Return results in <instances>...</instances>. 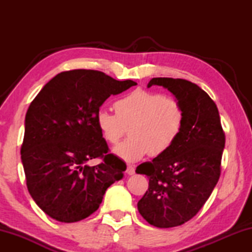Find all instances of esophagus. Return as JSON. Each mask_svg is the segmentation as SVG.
<instances>
[{"label":"esophagus","mask_w":252,"mask_h":252,"mask_svg":"<svg viewBox=\"0 0 252 252\" xmlns=\"http://www.w3.org/2000/svg\"><path fill=\"white\" fill-rule=\"evenodd\" d=\"M126 173L129 174V176H133V174L135 173V169H134L133 165H131V164L127 165V167H126Z\"/></svg>","instance_id":"esophagus-1"}]
</instances>
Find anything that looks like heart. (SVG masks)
Returning a JSON list of instances; mask_svg holds the SVG:
<instances>
[{"label": "heart", "mask_w": 252, "mask_h": 252, "mask_svg": "<svg viewBox=\"0 0 252 252\" xmlns=\"http://www.w3.org/2000/svg\"><path fill=\"white\" fill-rule=\"evenodd\" d=\"M116 112L100 109L96 125L101 134L111 144L126 135L131 136L113 149L121 159L134 162L150 153L163 155L180 136L185 125V110L178 100L159 92L143 89L127 93L114 103Z\"/></svg>", "instance_id": "1"}]
</instances>
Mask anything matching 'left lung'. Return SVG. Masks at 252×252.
<instances>
[{
    "label": "left lung",
    "mask_w": 252,
    "mask_h": 252,
    "mask_svg": "<svg viewBox=\"0 0 252 252\" xmlns=\"http://www.w3.org/2000/svg\"><path fill=\"white\" fill-rule=\"evenodd\" d=\"M163 87L185 110V125L176 143L151 162L136 167L149 188L138 210L158 228L181 225L197 215L219 180L224 149L218 108L201 88L190 81L153 78L148 83Z\"/></svg>",
    "instance_id": "obj_1"
}]
</instances>
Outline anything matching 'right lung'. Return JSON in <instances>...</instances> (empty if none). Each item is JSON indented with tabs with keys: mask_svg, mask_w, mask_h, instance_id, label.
I'll return each instance as SVG.
<instances>
[{
	"mask_svg": "<svg viewBox=\"0 0 252 252\" xmlns=\"http://www.w3.org/2000/svg\"><path fill=\"white\" fill-rule=\"evenodd\" d=\"M136 85L103 72H61L39 92L25 116L22 159L28 190L35 203L60 222H76L97 210L108 188L126 165L109 153L96 113L110 95ZM100 157V165L87 162Z\"/></svg>",
	"mask_w": 252,
	"mask_h": 252,
	"instance_id": "right-lung-1",
	"label": "right lung"
}]
</instances>
